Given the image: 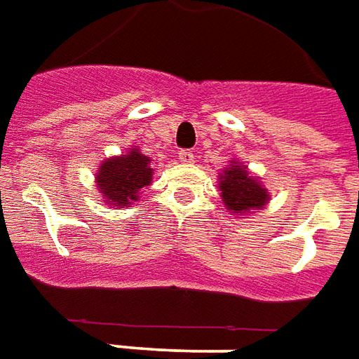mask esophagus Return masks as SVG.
Wrapping results in <instances>:
<instances>
[{
	"mask_svg": "<svg viewBox=\"0 0 359 359\" xmlns=\"http://www.w3.org/2000/svg\"><path fill=\"white\" fill-rule=\"evenodd\" d=\"M177 154H180V162H184V164H189V162H193V158H195L191 151H180Z\"/></svg>",
	"mask_w": 359,
	"mask_h": 359,
	"instance_id": "1",
	"label": "esophagus"
}]
</instances>
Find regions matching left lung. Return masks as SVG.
<instances>
[{"label": "left lung", "instance_id": "obj_1", "mask_svg": "<svg viewBox=\"0 0 359 359\" xmlns=\"http://www.w3.org/2000/svg\"><path fill=\"white\" fill-rule=\"evenodd\" d=\"M218 191L224 207L238 218L265 208L271 201L261 177L251 174L249 168L236 158L230 160V164L218 174Z\"/></svg>", "mask_w": 359, "mask_h": 359}]
</instances>
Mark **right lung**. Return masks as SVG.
Segmentation results:
<instances>
[{
    "mask_svg": "<svg viewBox=\"0 0 359 359\" xmlns=\"http://www.w3.org/2000/svg\"><path fill=\"white\" fill-rule=\"evenodd\" d=\"M152 174L151 158L139 147H131L119 156L102 160L94 172V184L108 207L126 208L139 201L141 189L152 184Z\"/></svg>",
    "mask_w": 359,
    "mask_h": 359,
    "instance_id": "right-lung-1",
    "label": "right lung"
}]
</instances>
